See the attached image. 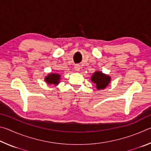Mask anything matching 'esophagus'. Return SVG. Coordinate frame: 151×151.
I'll return each instance as SVG.
<instances>
[{
    "label": "esophagus",
    "instance_id": "esophagus-1",
    "mask_svg": "<svg viewBox=\"0 0 151 151\" xmlns=\"http://www.w3.org/2000/svg\"><path fill=\"white\" fill-rule=\"evenodd\" d=\"M75 70H76V71H79V70H80V69H81V66H79L78 65H75Z\"/></svg>",
    "mask_w": 151,
    "mask_h": 151
}]
</instances>
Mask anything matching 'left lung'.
I'll use <instances>...</instances> for the list:
<instances>
[{"mask_svg":"<svg viewBox=\"0 0 151 151\" xmlns=\"http://www.w3.org/2000/svg\"><path fill=\"white\" fill-rule=\"evenodd\" d=\"M91 80L94 83L96 84V88L100 90L103 89L109 85L111 81V78L109 76H107L104 74H103L101 72H96L92 76Z\"/></svg>","mask_w":151,"mask_h":151,"instance_id":"left-lung-1","label":"left lung"}]
</instances>
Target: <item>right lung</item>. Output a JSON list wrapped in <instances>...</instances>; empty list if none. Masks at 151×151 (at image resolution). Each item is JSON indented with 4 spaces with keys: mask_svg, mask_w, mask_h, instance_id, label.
<instances>
[{
    "mask_svg": "<svg viewBox=\"0 0 151 151\" xmlns=\"http://www.w3.org/2000/svg\"><path fill=\"white\" fill-rule=\"evenodd\" d=\"M60 75L58 74H49L47 77L45 78L46 82H47L48 84H54L57 85L59 83L60 81Z\"/></svg>",
    "mask_w": 151,
    "mask_h": 151,
    "instance_id": "obj_1",
    "label": "right lung"
}]
</instances>
